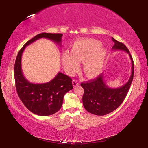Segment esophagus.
Masks as SVG:
<instances>
[{
    "label": "esophagus",
    "instance_id": "obj_1",
    "mask_svg": "<svg viewBox=\"0 0 148 148\" xmlns=\"http://www.w3.org/2000/svg\"><path fill=\"white\" fill-rule=\"evenodd\" d=\"M72 85H73L74 87L76 86L77 85H79V82L77 80L73 79V80H72Z\"/></svg>",
    "mask_w": 148,
    "mask_h": 148
}]
</instances>
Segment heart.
<instances>
[{
    "label": "heart",
    "instance_id": "heart-1",
    "mask_svg": "<svg viewBox=\"0 0 148 148\" xmlns=\"http://www.w3.org/2000/svg\"><path fill=\"white\" fill-rule=\"evenodd\" d=\"M99 40L84 39L75 42L71 48V53L64 52L61 56L62 65L69 74H73L83 62V71L88 77H92L102 71L108 51Z\"/></svg>",
    "mask_w": 148,
    "mask_h": 148
}]
</instances>
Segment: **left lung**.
<instances>
[{"label":"left lung","instance_id":"8db88e82","mask_svg":"<svg viewBox=\"0 0 148 148\" xmlns=\"http://www.w3.org/2000/svg\"><path fill=\"white\" fill-rule=\"evenodd\" d=\"M112 40L114 42V45L112 48L113 50H121L129 55L132 62L131 75L126 84L117 88H111L107 86L102 74L89 82L86 81L81 84L84 89V108L88 112L95 115L103 116L117 109L126 97L133 80L134 65L129 50L124 44L115 40L113 37Z\"/></svg>","mask_w":148,"mask_h":148}]
</instances>
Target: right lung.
I'll return each mask as SVG.
<instances>
[{"label":"right lung","mask_w":148,"mask_h":148,"mask_svg":"<svg viewBox=\"0 0 148 148\" xmlns=\"http://www.w3.org/2000/svg\"><path fill=\"white\" fill-rule=\"evenodd\" d=\"M62 34L41 33L29 40L18 52L14 64V79L18 95L25 106L39 116H49L60 109L65 94L73 88L72 79L58 72L52 80L41 84L32 83L24 77L21 56L26 46L40 38H46L61 46Z\"/></svg>","instance_id":"right-lung-1"}]
</instances>
